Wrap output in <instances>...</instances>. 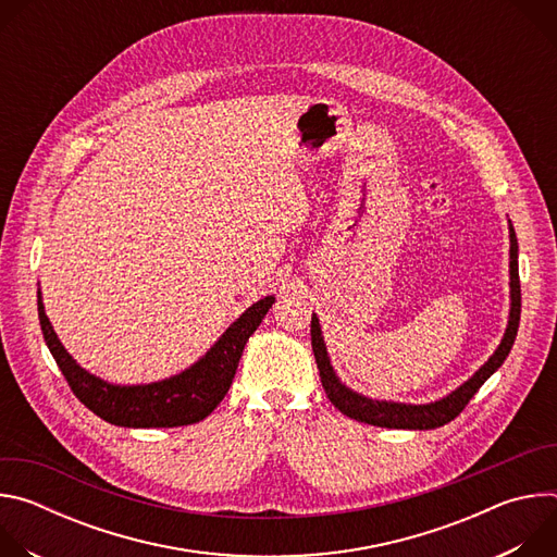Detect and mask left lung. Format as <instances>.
Returning <instances> with one entry per match:
<instances>
[{
	"label": "left lung",
	"mask_w": 557,
	"mask_h": 557,
	"mask_svg": "<svg viewBox=\"0 0 557 557\" xmlns=\"http://www.w3.org/2000/svg\"><path fill=\"white\" fill-rule=\"evenodd\" d=\"M509 322L505 329V335L494 350V355L475 370L465 383H460L456 389L449 394L441 396L436 401L430 404H401V401H379L370 399V396L348 387L335 372L329 348L322 335L320 326V317L312 312L310 320V342H312V352L317 368H320L322 385L326 389V396L331 404L346 417L376 425V428H389V430H434L441 428L449 421H454L462 408L469 404L471 396L479 392V387L505 363L507 355L511 352V346L518 335V324H520V277H518V237L513 231V224L509 220Z\"/></svg>",
	"instance_id": "left-lung-1"
}]
</instances>
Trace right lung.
<instances>
[{"label": "right lung", "instance_id": "obj_1", "mask_svg": "<svg viewBox=\"0 0 557 557\" xmlns=\"http://www.w3.org/2000/svg\"><path fill=\"white\" fill-rule=\"evenodd\" d=\"M273 301L275 297L267 295L251 304L218 342L183 372L151 383L121 385L88 372L72 359L48 320L41 288L37 290L41 333L67 385L88 410L119 428H178L209 417L228 392L243 350Z\"/></svg>", "mask_w": 557, "mask_h": 557}]
</instances>
